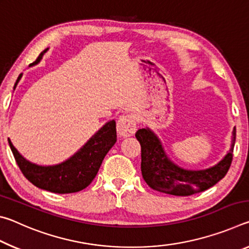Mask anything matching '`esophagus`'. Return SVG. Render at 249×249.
Masks as SVG:
<instances>
[{
	"mask_svg": "<svg viewBox=\"0 0 249 249\" xmlns=\"http://www.w3.org/2000/svg\"><path fill=\"white\" fill-rule=\"evenodd\" d=\"M136 124H137V120L136 116L134 114H127V115H123L120 117V120L117 121V133H119L120 136H132L134 135L135 130H136Z\"/></svg>",
	"mask_w": 249,
	"mask_h": 249,
	"instance_id": "34e87169",
	"label": "esophagus"
}]
</instances>
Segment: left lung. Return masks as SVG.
Wrapping results in <instances>:
<instances>
[{"label": "left lung", "instance_id": "obj_1", "mask_svg": "<svg viewBox=\"0 0 249 249\" xmlns=\"http://www.w3.org/2000/svg\"><path fill=\"white\" fill-rule=\"evenodd\" d=\"M135 136L142 147L141 169L146 183L156 191L187 196L208 190L224 178L233 160L236 129L233 130L231 150L224 159L215 167L200 171L183 170L169 161L158 138L149 129H138Z\"/></svg>", "mask_w": 249, "mask_h": 249}]
</instances>
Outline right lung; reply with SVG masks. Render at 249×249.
Segmentation results:
<instances>
[{
	"mask_svg": "<svg viewBox=\"0 0 249 249\" xmlns=\"http://www.w3.org/2000/svg\"><path fill=\"white\" fill-rule=\"evenodd\" d=\"M47 49L41 52L38 58L31 66L38 64ZM22 78V73L16 80L15 87ZM116 142L115 121L105 124L91 140L67 161L57 166L43 167L29 162L20 155L8 140V144L14 155L20 171L28 181L37 188L53 193H73L83 190L89 185L98 174L105 155Z\"/></svg>",
	"mask_w": 249,
	"mask_h": 249,
	"instance_id": "right-lung-1",
	"label": "right lung"
}]
</instances>
